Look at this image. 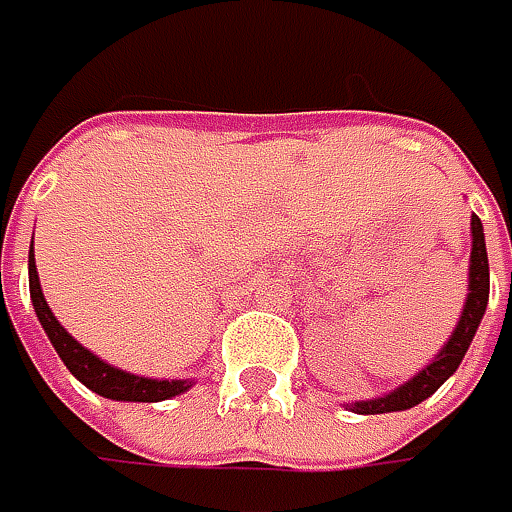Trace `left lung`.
<instances>
[{
  "label": "left lung",
  "mask_w": 512,
  "mask_h": 512,
  "mask_svg": "<svg viewBox=\"0 0 512 512\" xmlns=\"http://www.w3.org/2000/svg\"><path fill=\"white\" fill-rule=\"evenodd\" d=\"M470 233H473V250H470V279H467V299L459 325L453 330V336L447 339L439 356L430 364H424L422 370L399 384L396 390H390L387 396L370 399V402H353L350 410L362 413V416H376V413H393V410H410L416 404H422L427 396H433L462 364L467 347L473 342L476 330L482 325L487 299H490V265H487V247H484V227L479 216L470 219Z\"/></svg>",
  "instance_id": "8db88e82"
}]
</instances>
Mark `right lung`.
<instances>
[{
    "mask_svg": "<svg viewBox=\"0 0 512 512\" xmlns=\"http://www.w3.org/2000/svg\"><path fill=\"white\" fill-rule=\"evenodd\" d=\"M28 282H30V302L39 316V322L48 333L53 350L59 353V359L65 362L70 373L85 384L88 390L105 396V399H116V402H165L179 393H185L193 387L190 379H145V376H133L128 370H119L105 359L93 356L88 347L76 342L65 327L56 322V316L50 313L45 293L39 285V273H36V262H33V245H30L28 256Z\"/></svg>",
    "mask_w": 512,
    "mask_h": 512,
    "instance_id": "obj_1",
    "label": "right lung"
}]
</instances>
